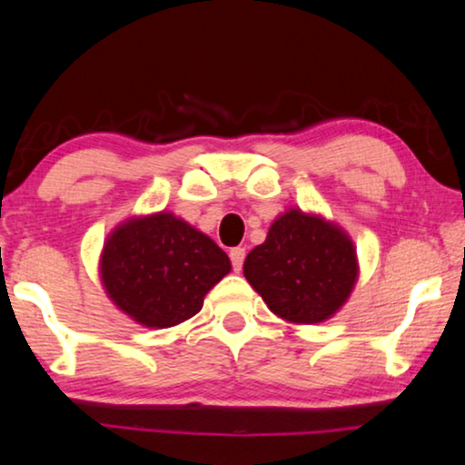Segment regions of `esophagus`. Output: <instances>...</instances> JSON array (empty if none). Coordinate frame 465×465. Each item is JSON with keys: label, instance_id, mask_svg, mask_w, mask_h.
Segmentation results:
<instances>
[{"label": "esophagus", "instance_id": "obj_1", "mask_svg": "<svg viewBox=\"0 0 465 465\" xmlns=\"http://www.w3.org/2000/svg\"><path fill=\"white\" fill-rule=\"evenodd\" d=\"M243 260H245L243 247H232V250H231V262H232V269L237 272L243 269Z\"/></svg>", "mask_w": 465, "mask_h": 465}]
</instances>
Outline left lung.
I'll use <instances>...</instances> for the list:
<instances>
[{
  "label": "left lung",
  "mask_w": 465,
  "mask_h": 465,
  "mask_svg": "<svg viewBox=\"0 0 465 465\" xmlns=\"http://www.w3.org/2000/svg\"><path fill=\"white\" fill-rule=\"evenodd\" d=\"M243 275L279 320L311 326L345 307L360 262L345 228L290 207L272 220L264 243L247 253Z\"/></svg>",
  "instance_id": "obj_1"
}]
</instances>
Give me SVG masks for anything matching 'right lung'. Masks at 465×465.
Instances as JSON below:
<instances>
[{"instance_id":"add662e5","label":"right lung","mask_w":465,"mask_h":465,"mask_svg":"<svg viewBox=\"0 0 465 465\" xmlns=\"http://www.w3.org/2000/svg\"><path fill=\"white\" fill-rule=\"evenodd\" d=\"M231 269L213 239L164 209L120 222L99 256V279L114 307L156 330L199 313Z\"/></svg>"}]
</instances>
